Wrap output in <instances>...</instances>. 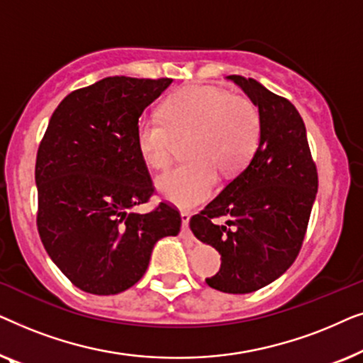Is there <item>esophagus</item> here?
I'll list each match as a JSON object with an SVG mask.
<instances>
[{
    "mask_svg": "<svg viewBox=\"0 0 363 363\" xmlns=\"http://www.w3.org/2000/svg\"><path fill=\"white\" fill-rule=\"evenodd\" d=\"M190 218H191V213L183 210L182 211V223H183V231H188V223H190Z\"/></svg>",
    "mask_w": 363,
    "mask_h": 363,
    "instance_id": "1",
    "label": "esophagus"
}]
</instances>
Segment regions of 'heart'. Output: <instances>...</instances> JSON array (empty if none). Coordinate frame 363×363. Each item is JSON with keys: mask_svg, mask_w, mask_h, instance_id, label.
Returning <instances> with one entry per match:
<instances>
[{"mask_svg": "<svg viewBox=\"0 0 363 363\" xmlns=\"http://www.w3.org/2000/svg\"><path fill=\"white\" fill-rule=\"evenodd\" d=\"M261 113L247 97L210 86L175 94L158 112H143L135 123V142L148 167L165 168L173 155V135L193 132L186 162L157 178L163 196L178 205L206 200L218 173L241 170L255 155L261 138Z\"/></svg>", "mask_w": 363, "mask_h": 363, "instance_id": "obj_1", "label": "heart"}]
</instances>
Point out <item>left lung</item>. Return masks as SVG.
<instances>
[{"mask_svg": "<svg viewBox=\"0 0 363 363\" xmlns=\"http://www.w3.org/2000/svg\"><path fill=\"white\" fill-rule=\"evenodd\" d=\"M228 79L259 108V145L245 170L191 218L190 228L221 255L220 272L206 284L228 294H247L271 284L296 261L319 178L297 108L255 79ZM221 217L225 225L217 223Z\"/></svg>", "mask_w": 363, "mask_h": 363, "instance_id": "obj_1", "label": "left lung"}]
</instances>
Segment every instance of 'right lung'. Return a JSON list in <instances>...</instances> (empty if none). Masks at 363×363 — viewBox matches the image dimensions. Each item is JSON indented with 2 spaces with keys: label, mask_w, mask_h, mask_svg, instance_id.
Here are the masks:
<instances>
[{
  "label": "right lung",
  "mask_w": 363,
  "mask_h": 363,
  "mask_svg": "<svg viewBox=\"0 0 363 363\" xmlns=\"http://www.w3.org/2000/svg\"><path fill=\"white\" fill-rule=\"evenodd\" d=\"M170 84L113 76L77 89L59 104L39 143V238L62 274L89 294L132 287L155 242L180 233V211L170 203L132 211L155 193L135 123Z\"/></svg>",
  "instance_id": "1"
}]
</instances>
